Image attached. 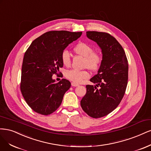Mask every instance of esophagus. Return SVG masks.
I'll use <instances>...</instances> for the list:
<instances>
[{"label": "esophagus", "instance_id": "esophagus-1", "mask_svg": "<svg viewBox=\"0 0 151 151\" xmlns=\"http://www.w3.org/2000/svg\"><path fill=\"white\" fill-rule=\"evenodd\" d=\"M71 85H72L73 86H78L79 85L78 84V83H75V82H72V83H71Z\"/></svg>", "mask_w": 151, "mask_h": 151}]
</instances>
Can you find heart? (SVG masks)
<instances>
[{
    "label": "heart",
    "instance_id": "obj_1",
    "mask_svg": "<svg viewBox=\"0 0 151 151\" xmlns=\"http://www.w3.org/2000/svg\"><path fill=\"white\" fill-rule=\"evenodd\" d=\"M73 51L76 55L84 57V68H88L91 71H96L99 68L102 61V56L98 51H93V47L89 44L85 42H80L73 47ZM61 61L65 66H69L71 64L70 52L64 50L61 53ZM65 76L75 83H80L83 80L88 78L90 75L86 70H70L65 73Z\"/></svg>",
    "mask_w": 151,
    "mask_h": 151
}]
</instances>
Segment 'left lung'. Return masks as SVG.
<instances>
[{
  "mask_svg": "<svg viewBox=\"0 0 151 151\" xmlns=\"http://www.w3.org/2000/svg\"><path fill=\"white\" fill-rule=\"evenodd\" d=\"M86 36L98 44L103 56L98 73L90 79L96 85L86 86L80 104L85 113L96 119L107 115L120 104L127 88L129 65L122 46L110 34L87 31Z\"/></svg>",
  "mask_w": 151,
  "mask_h": 151,
  "instance_id": "8db88e82",
  "label": "left lung"
}]
</instances>
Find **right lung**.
Instances as JSON below:
<instances>
[{
	"label": "right lung",
	"mask_w": 151,
	"mask_h": 151,
	"mask_svg": "<svg viewBox=\"0 0 151 151\" xmlns=\"http://www.w3.org/2000/svg\"><path fill=\"white\" fill-rule=\"evenodd\" d=\"M81 32L51 31L33 41L24 54L21 91L27 105L36 112L50 115L60 106L71 83L62 79L58 83L52 78L63 66L61 53Z\"/></svg>",
	"instance_id": "right-lung-1"
}]
</instances>
